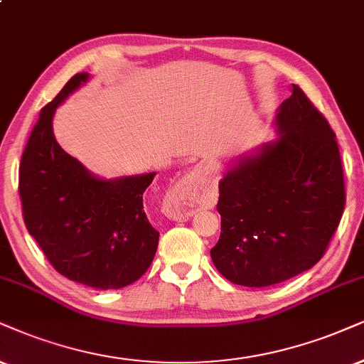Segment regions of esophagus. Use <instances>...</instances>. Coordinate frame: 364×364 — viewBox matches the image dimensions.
Listing matches in <instances>:
<instances>
[{
	"mask_svg": "<svg viewBox=\"0 0 364 364\" xmlns=\"http://www.w3.org/2000/svg\"><path fill=\"white\" fill-rule=\"evenodd\" d=\"M213 198V190L201 178L186 174L179 179L164 201V211L174 220L186 218L195 213L196 208L205 206Z\"/></svg>",
	"mask_w": 364,
	"mask_h": 364,
	"instance_id": "1",
	"label": "esophagus"
}]
</instances>
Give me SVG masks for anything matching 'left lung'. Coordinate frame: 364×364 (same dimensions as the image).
I'll use <instances>...</instances> for the list:
<instances>
[{"label": "left lung", "mask_w": 364, "mask_h": 364, "mask_svg": "<svg viewBox=\"0 0 364 364\" xmlns=\"http://www.w3.org/2000/svg\"><path fill=\"white\" fill-rule=\"evenodd\" d=\"M280 137L220 181V240L211 260L230 282L267 287L323 259L341 222L346 188L328 119L292 85L277 114Z\"/></svg>", "instance_id": "obj_1"}]
</instances>
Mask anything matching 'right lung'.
Instances as JSON below:
<instances>
[{
    "label": "right lung",
    "mask_w": 364,
    "mask_h": 364,
    "mask_svg": "<svg viewBox=\"0 0 364 364\" xmlns=\"http://www.w3.org/2000/svg\"><path fill=\"white\" fill-rule=\"evenodd\" d=\"M89 79L75 73L40 110L23 151L18 191L23 220L45 257L63 277L107 291L136 282L158 248L142 195L156 174L104 181L87 171L55 141L58 104Z\"/></svg>",
    "instance_id": "1"
}]
</instances>
